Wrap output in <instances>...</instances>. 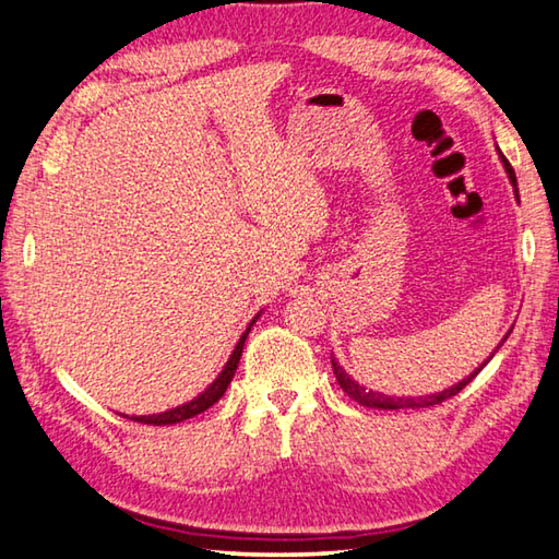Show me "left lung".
Segmentation results:
<instances>
[{
  "mask_svg": "<svg viewBox=\"0 0 559 559\" xmlns=\"http://www.w3.org/2000/svg\"><path fill=\"white\" fill-rule=\"evenodd\" d=\"M500 159H503V167H506V173H508V179L510 182H513V187H515V197H518V179H515V173H513V167H510V163L508 159L500 155ZM510 335V333H508ZM508 335L503 337V340H508ZM503 345V343H500ZM493 357V355H490ZM330 362H333V372H335V377H337V384L343 386V392L345 394H349L353 396V400L357 402V404H362V406H374V409H419V406H433V404H441V402H447V400H451V396H456L463 386H466L473 377H476L480 370H484V365L478 367L476 372H471L466 380H461L459 384H453L451 390H443V392H439V394H427V396H386V394H380V392H372V390H365L362 384H357L353 377H349L343 367L337 365V359L335 357H330Z\"/></svg>",
  "mask_w": 559,
  "mask_h": 559,
  "instance_id": "1",
  "label": "left lung"
}]
</instances>
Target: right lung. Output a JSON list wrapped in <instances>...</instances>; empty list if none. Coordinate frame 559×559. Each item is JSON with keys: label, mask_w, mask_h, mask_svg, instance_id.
<instances>
[{"label": "right lung", "mask_w": 559, "mask_h": 559, "mask_svg": "<svg viewBox=\"0 0 559 559\" xmlns=\"http://www.w3.org/2000/svg\"><path fill=\"white\" fill-rule=\"evenodd\" d=\"M257 318H259V316H257ZM257 318L251 320L249 328H246V333L241 335L239 343H236L234 353H231V357H229V362L224 365V370L219 372V377H216V380H214L210 386H206V390H204L200 396H194L192 402H187V404H182V406H175V409H169V412L150 414V416H132V419L140 421V424H155V427H165V424H179V421H185V419H192V416L206 412L212 404L219 402L222 394L226 392V386H229L231 380H234V372H236V367H239V359H241V353H243L246 335L251 333V325L257 323Z\"/></svg>", "instance_id": "obj_1"}]
</instances>
